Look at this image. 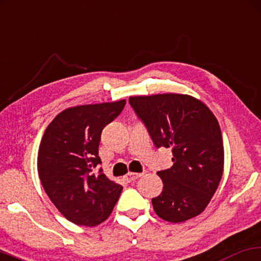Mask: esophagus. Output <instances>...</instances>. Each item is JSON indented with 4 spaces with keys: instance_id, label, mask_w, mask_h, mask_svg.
Listing matches in <instances>:
<instances>
[{
    "instance_id": "obj_1",
    "label": "esophagus",
    "mask_w": 261,
    "mask_h": 261,
    "mask_svg": "<svg viewBox=\"0 0 261 261\" xmlns=\"http://www.w3.org/2000/svg\"><path fill=\"white\" fill-rule=\"evenodd\" d=\"M143 174H138V172H128V174L124 176V180L127 182H133L137 180L138 177H140V176Z\"/></svg>"
}]
</instances>
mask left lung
<instances>
[{
	"instance_id": "obj_1",
	"label": "left lung",
	"mask_w": 261,
	"mask_h": 261,
	"mask_svg": "<svg viewBox=\"0 0 261 261\" xmlns=\"http://www.w3.org/2000/svg\"><path fill=\"white\" fill-rule=\"evenodd\" d=\"M129 104L155 146L172 151V167L157 172L163 191L152 199L154 212L171 223L200 215L217 191L224 167L217 118L202 101L187 94L135 96Z\"/></svg>"
}]
</instances>
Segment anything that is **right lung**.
<instances>
[{
    "label": "right lung",
    "instance_id": "right-lung-1",
    "mask_svg": "<svg viewBox=\"0 0 261 261\" xmlns=\"http://www.w3.org/2000/svg\"><path fill=\"white\" fill-rule=\"evenodd\" d=\"M126 100L89 104L63 110L51 121L40 141L38 175L50 200L68 221L96 226L109 217L122 186L99 169L103 128L116 118Z\"/></svg>",
    "mask_w": 261,
    "mask_h": 261
}]
</instances>
